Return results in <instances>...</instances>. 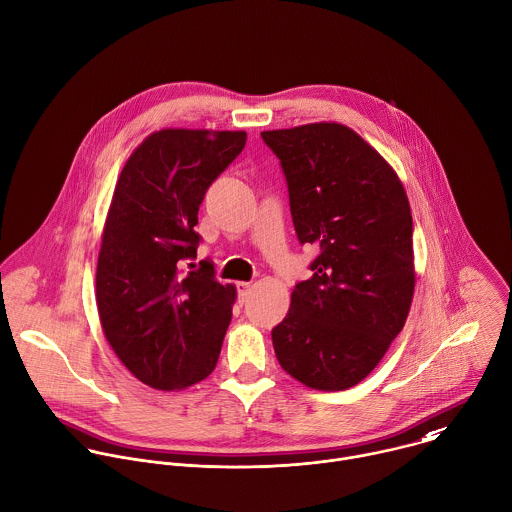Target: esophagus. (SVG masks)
Returning <instances> with one entry per match:
<instances>
[{
	"mask_svg": "<svg viewBox=\"0 0 512 512\" xmlns=\"http://www.w3.org/2000/svg\"><path fill=\"white\" fill-rule=\"evenodd\" d=\"M236 288H238V302H240V304H244V302L248 300V296H250L252 282H238V284H236Z\"/></svg>",
	"mask_w": 512,
	"mask_h": 512,
	"instance_id": "34e87169",
	"label": "esophagus"
}]
</instances>
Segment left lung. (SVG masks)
Wrapping results in <instances>:
<instances>
[{
    "label": "left lung",
    "mask_w": 512,
    "mask_h": 512,
    "mask_svg": "<svg viewBox=\"0 0 512 512\" xmlns=\"http://www.w3.org/2000/svg\"><path fill=\"white\" fill-rule=\"evenodd\" d=\"M278 156L298 240L320 246L272 330L280 366L316 390L364 380L414 294L412 214L394 168L354 130L316 122L262 132Z\"/></svg>",
    "instance_id": "8db88e82"
}]
</instances>
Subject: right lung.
Here are the masks:
<instances>
[{"mask_svg": "<svg viewBox=\"0 0 512 512\" xmlns=\"http://www.w3.org/2000/svg\"><path fill=\"white\" fill-rule=\"evenodd\" d=\"M246 132L164 128L128 158L116 182L96 272L106 340L122 364L156 390H182L216 368L236 300L214 264L196 258L198 210L234 162Z\"/></svg>", "mask_w": 512, "mask_h": 512, "instance_id": "add662e5", "label": "right lung"}]
</instances>
